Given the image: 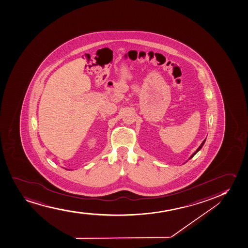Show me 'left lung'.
<instances>
[{"label":"left lung","mask_w":248,"mask_h":248,"mask_svg":"<svg viewBox=\"0 0 248 248\" xmlns=\"http://www.w3.org/2000/svg\"><path fill=\"white\" fill-rule=\"evenodd\" d=\"M205 140H203V142L201 143V146H200V147L198 148L197 150L195 151V153H193L192 155H191V156H190V157H189V159L192 158L193 156H195V154H196V153H197L198 152H199V151L201 150V148H202V147H203V144H204V142H205Z\"/></svg>","instance_id":"8db88e82"}]
</instances>
